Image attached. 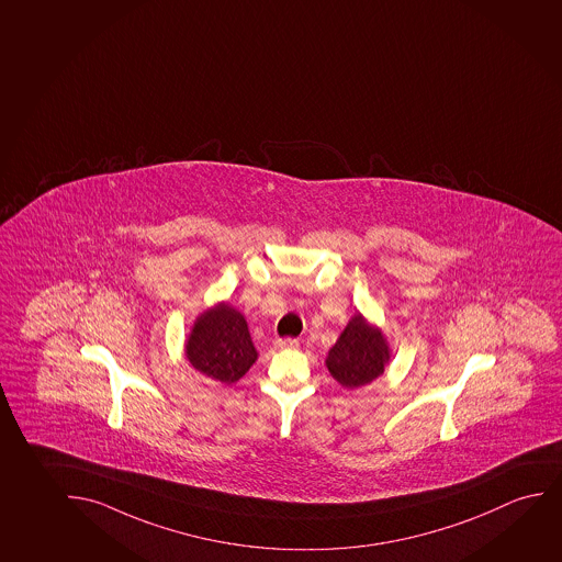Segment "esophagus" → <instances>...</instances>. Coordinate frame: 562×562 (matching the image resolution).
I'll list each match as a JSON object with an SVG mask.
<instances>
[{
    "label": "esophagus",
    "mask_w": 562,
    "mask_h": 562,
    "mask_svg": "<svg viewBox=\"0 0 562 562\" xmlns=\"http://www.w3.org/2000/svg\"><path fill=\"white\" fill-rule=\"evenodd\" d=\"M276 347L277 348H296V347H299V339H291V337H286V339H277Z\"/></svg>",
    "instance_id": "1"
}]
</instances>
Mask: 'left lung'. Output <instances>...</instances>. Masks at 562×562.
I'll list each match as a JSON object with an SVG mask.
<instances>
[{"mask_svg": "<svg viewBox=\"0 0 562 562\" xmlns=\"http://www.w3.org/2000/svg\"><path fill=\"white\" fill-rule=\"evenodd\" d=\"M387 360L389 350L383 335L358 314L340 333L325 364L342 387L356 389L364 387L381 375Z\"/></svg>", "mask_w": 562, "mask_h": 562, "instance_id": "obj_1", "label": "left lung"}]
</instances>
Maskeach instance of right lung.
<instances>
[{
    "instance_id": "add662e5",
    "label": "right lung",
    "mask_w": 562,
    "mask_h": 562,
    "mask_svg": "<svg viewBox=\"0 0 562 562\" xmlns=\"http://www.w3.org/2000/svg\"><path fill=\"white\" fill-rule=\"evenodd\" d=\"M187 358L212 381L231 385L240 380L258 358L245 316L225 302L207 310L190 333Z\"/></svg>"
}]
</instances>
